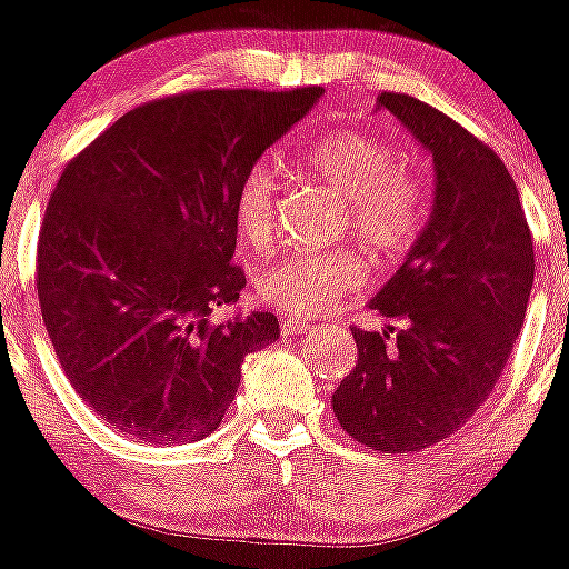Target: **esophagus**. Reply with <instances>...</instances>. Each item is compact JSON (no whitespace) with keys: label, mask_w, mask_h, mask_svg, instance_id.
I'll list each match as a JSON object with an SVG mask.
<instances>
[{"label":"esophagus","mask_w":569,"mask_h":569,"mask_svg":"<svg viewBox=\"0 0 569 569\" xmlns=\"http://www.w3.org/2000/svg\"><path fill=\"white\" fill-rule=\"evenodd\" d=\"M280 329H283V335H306V331H311L315 326H311L309 320H303V317H283V320H280Z\"/></svg>","instance_id":"1"}]
</instances>
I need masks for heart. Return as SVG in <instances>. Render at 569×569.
Returning a JSON list of instances; mask_svg holds the SVG:
<instances>
[{
	"label": "heart",
	"instance_id": "obj_1",
	"mask_svg": "<svg viewBox=\"0 0 569 569\" xmlns=\"http://www.w3.org/2000/svg\"><path fill=\"white\" fill-rule=\"evenodd\" d=\"M303 163L317 178L348 198V223L377 260H399L411 252L425 223V187L411 156L355 130L311 141ZM278 170L260 158L234 189V229L249 249L272 240ZM366 280V263L346 249L291 252L269 260L254 274V295L286 315H320L355 295Z\"/></svg>",
	"mask_w": 569,
	"mask_h": 569
}]
</instances>
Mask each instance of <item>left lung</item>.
Segmentation results:
<instances>
[{"label": "left lung", "instance_id": "left-lung-1", "mask_svg": "<svg viewBox=\"0 0 569 569\" xmlns=\"http://www.w3.org/2000/svg\"><path fill=\"white\" fill-rule=\"evenodd\" d=\"M433 156L437 203L406 263L371 300L399 320L351 329L357 366L331 393L342 431L380 453L442 442L505 371L533 289V234L508 167L462 124L406 93H380Z\"/></svg>", "mask_w": 569, "mask_h": 569}]
</instances>
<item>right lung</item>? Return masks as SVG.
Returning a JSON list of instances; mask_svg holds the SVG:
<instances>
[{
    "mask_svg": "<svg viewBox=\"0 0 569 569\" xmlns=\"http://www.w3.org/2000/svg\"><path fill=\"white\" fill-rule=\"evenodd\" d=\"M297 90H183L124 112L70 158L36 243L42 320L87 406L158 445L221 425L272 311L212 322L247 274L232 263L240 176L320 99Z\"/></svg>",
    "mask_w": 569,
    "mask_h": 569,
    "instance_id": "1",
    "label": "right lung"
}]
</instances>
